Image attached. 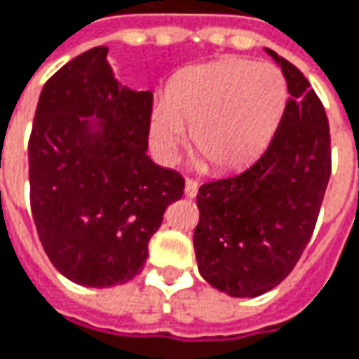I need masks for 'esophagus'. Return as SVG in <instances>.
Here are the masks:
<instances>
[{
	"label": "esophagus",
	"mask_w": 359,
	"mask_h": 359,
	"mask_svg": "<svg viewBox=\"0 0 359 359\" xmlns=\"http://www.w3.org/2000/svg\"><path fill=\"white\" fill-rule=\"evenodd\" d=\"M199 191V184L195 182V180H185V195L189 197V199H194L195 195Z\"/></svg>",
	"instance_id": "esophagus-1"
}]
</instances>
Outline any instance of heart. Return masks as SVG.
<instances>
[{
    "label": "heart",
    "instance_id": "1",
    "mask_svg": "<svg viewBox=\"0 0 359 359\" xmlns=\"http://www.w3.org/2000/svg\"><path fill=\"white\" fill-rule=\"evenodd\" d=\"M287 105L279 68L248 58H221L184 72L156 107L150 138L170 160L194 130V144L219 170H238L258 158Z\"/></svg>",
    "mask_w": 359,
    "mask_h": 359
}]
</instances>
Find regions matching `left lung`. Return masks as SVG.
I'll return each instance as SVG.
<instances>
[{
  "label": "left lung",
  "mask_w": 359,
  "mask_h": 359,
  "mask_svg": "<svg viewBox=\"0 0 359 359\" xmlns=\"http://www.w3.org/2000/svg\"><path fill=\"white\" fill-rule=\"evenodd\" d=\"M266 50L291 95L278 130L248 170L203 184L197 195V268L231 297H258L291 273L315 231L332 168L318 95L299 68Z\"/></svg>",
  "instance_id": "obj_1"
}]
</instances>
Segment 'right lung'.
Masks as SVG:
<instances>
[{
  "instance_id": "obj_1",
  "label": "right lung",
  "mask_w": 359,
  "mask_h": 359,
  "mask_svg": "<svg viewBox=\"0 0 359 359\" xmlns=\"http://www.w3.org/2000/svg\"><path fill=\"white\" fill-rule=\"evenodd\" d=\"M150 115L152 93L115 80L107 46L44 83L29 138L31 211L52 266L74 283L138 276L165 207L184 195V177L147 156Z\"/></svg>"
}]
</instances>
